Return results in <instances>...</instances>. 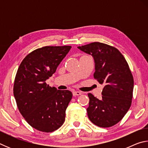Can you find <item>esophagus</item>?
<instances>
[{
  "instance_id": "obj_1",
  "label": "esophagus",
  "mask_w": 148,
  "mask_h": 148,
  "mask_svg": "<svg viewBox=\"0 0 148 148\" xmlns=\"http://www.w3.org/2000/svg\"><path fill=\"white\" fill-rule=\"evenodd\" d=\"M72 94H73L74 96H76V95H82V92L77 91H74L73 92H72Z\"/></svg>"
}]
</instances>
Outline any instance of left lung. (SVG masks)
Masks as SVG:
<instances>
[{
    "label": "left lung",
    "mask_w": 148,
    "mask_h": 148,
    "mask_svg": "<svg viewBox=\"0 0 148 148\" xmlns=\"http://www.w3.org/2000/svg\"><path fill=\"white\" fill-rule=\"evenodd\" d=\"M77 48L93 57L95 79L104 86L102 98L88 94L87 116L100 127H110L121 121L132 102L134 79L129 64L116 47L92 42Z\"/></svg>",
    "instance_id": "obj_1"
}]
</instances>
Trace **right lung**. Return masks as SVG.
<instances>
[{"label": "right lung", "instance_id": "right-lung-1", "mask_svg": "<svg viewBox=\"0 0 148 148\" xmlns=\"http://www.w3.org/2000/svg\"><path fill=\"white\" fill-rule=\"evenodd\" d=\"M71 46H45L27 55L20 64L14 85V95L20 113L35 129L51 132L65 120V112L72 97L69 90L49 87L46 79Z\"/></svg>", "mask_w": 148, "mask_h": 148}]
</instances>
